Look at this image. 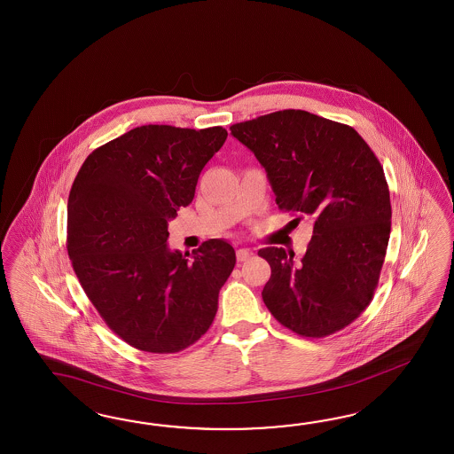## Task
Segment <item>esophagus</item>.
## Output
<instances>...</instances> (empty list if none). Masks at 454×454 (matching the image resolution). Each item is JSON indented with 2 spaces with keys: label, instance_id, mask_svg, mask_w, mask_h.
<instances>
[{
  "label": "esophagus",
  "instance_id": "34e87169",
  "mask_svg": "<svg viewBox=\"0 0 454 454\" xmlns=\"http://www.w3.org/2000/svg\"><path fill=\"white\" fill-rule=\"evenodd\" d=\"M251 256V253H249V249H243V247H239L238 251H236V258L239 262H245L246 259H249Z\"/></svg>",
  "mask_w": 454,
  "mask_h": 454
}]
</instances>
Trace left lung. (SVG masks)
I'll use <instances>...</instances> for the list:
<instances>
[{
    "label": "left lung",
    "instance_id": "1",
    "mask_svg": "<svg viewBox=\"0 0 454 454\" xmlns=\"http://www.w3.org/2000/svg\"><path fill=\"white\" fill-rule=\"evenodd\" d=\"M268 173L276 203L314 221L306 254L262 247L270 266L262 301L301 337L342 331L372 302L392 230L380 161L345 123L310 112H272L230 127Z\"/></svg>",
    "mask_w": 454,
    "mask_h": 454
}]
</instances>
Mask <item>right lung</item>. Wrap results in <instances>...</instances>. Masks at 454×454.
<instances>
[{
    "label": "right lung",
    "mask_w": 454,
    "mask_h": 454,
    "mask_svg": "<svg viewBox=\"0 0 454 454\" xmlns=\"http://www.w3.org/2000/svg\"><path fill=\"white\" fill-rule=\"evenodd\" d=\"M223 127L142 125L96 148L67 201V254L100 317L122 340L175 354L208 331L236 253L209 239L192 261L170 251L168 221L195 196Z\"/></svg>",
    "instance_id": "right-lung-1"
}]
</instances>
